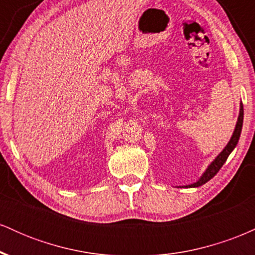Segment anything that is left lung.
I'll use <instances>...</instances> for the list:
<instances>
[{
    "mask_svg": "<svg viewBox=\"0 0 255 255\" xmlns=\"http://www.w3.org/2000/svg\"><path fill=\"white\" fill-rule=\"evenodd\" d=\"M242 122H244V105L241 104V108H240V115H239L238 124H236L235 130H234V134H233V136H231L229 144L225 146V148L221 152V153H219V156L216 158L215 160H213L211 164H210L209 168H207V170L204 172V175L201 176V178L198 181V182L189 184V186H186V187H199V186H201V184L206 183L207 181L211 180V178L215 176L216 174H217V172L219 171V169L223 166L225 160L228 159V157H229L231 151H233L234 148H235V146L238 145L239 139H240V134H241V129H242Z\"/></svg>",
    "mask_w": 255,
    "mask_h": 255,
    "instance_id": "8db88e82",
    "label": "left lung"
}]
</instances>
